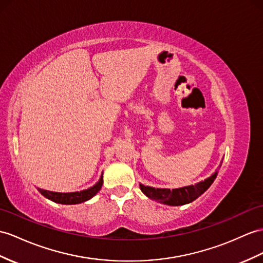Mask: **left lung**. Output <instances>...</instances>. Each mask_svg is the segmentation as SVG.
Instances as JSON below:
<instances>
[{"instance_id": "8db88e82", "label": "left lung", "mask_w": 263, "mask_h": 263, "mask_svg": "<svg viewBox=\"0 0 263 263\" xmlns=\"http://www.w3.org/2000/svg\"><path fill=\"white\" fill-rule=\"evenodd\" d=\"M216 175L217 172L200 183L180 189H155L152 186H145L143 184H139V186L143 193L152 200L166 204V205L178 206L193 202L198 196H201L212 185Z\"/></svg>"}]
</instances>
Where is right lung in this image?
<instances>
[{
	"instance_id": "right-lung-1",
	"label": "right lung",
	"mask_w": 263,
	"mask_h": 263,
	"mask_svg": "<svg viewBox=\"0 0 263 263\" xmlns=\"http://www.w3.org/2000/svg\"><path fill=\"white\" fill-rule=\"evenodd\" d=\"M102 182L104 181H102V175H101L99 181L96 183L93 186L80 192H71V193H59V192H51V191L42 190V189H37V190H39L40 193L44 197H47L48 200H51L52 202L59 203V204H68V205H70V204H79V203L90 200V198L97 194L99 190L101 189Z\"/></svg>"
}]
</instances>
